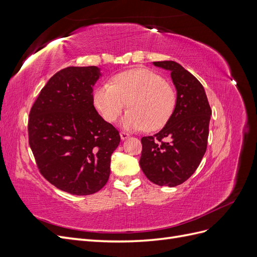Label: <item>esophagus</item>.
<instances>
[{"label": "esophagus", "mask_w": 257, "mask_h": 257, "mask_svg": "<svg viewBox=\"0 0 257 257\" xmlns=\"http://www.w3.org/2000/svg\"><path fill=\"white\" fill-rule=\"evenodd\" d=\"M120 137H121L122 141H125V139H127V138L130 137V134L125 133V132H121V133H120Z\"/></svg>", "instance_id": "esophagus-1"}]
</instances>
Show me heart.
I'll return each mask as SVG.
<instances>
[{
    "instance_id": "b5f03b06",
    "label": "heart",
    "mask_w": 257,
    "mask_h": 257,
    "mask_svg": "<svg viewBox=\"0 0 257 257\" xmlns=\"http://www.w3.org/2000/svg\"><path fill=\"white\" fill-rule=\"evenodd\" d=\"M93 104L103 119L113 122L126 104L121 125L126 130H158L168 121L176 105L175 89L151 69L137 67L115 75L93 93Z\"/></svg>"
}]
</instances>
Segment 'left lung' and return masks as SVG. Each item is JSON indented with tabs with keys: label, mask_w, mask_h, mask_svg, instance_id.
<instances>
[{
	"label": "left lung",
	"mask_w": 257,
	"mask_h": 257,
	"mask_svg": "<svg viewBox=\"0 0 257 257\" xmlns=\"http://www.w3.org/2000/svg\"><path fill=\"white\" fill-rule=\"evenodd\" d=\"M153 65L170 72L177 99L165 126L142 138L139 164L151 182L173 188L195 173L205 155L211 108L203 84L180 64L160 61Z\"/></svg>",
	"instance_id": "8db88e82"
}]
</instances>
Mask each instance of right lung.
Here are the masks:
<instances>
[{
	"label": "right lung",
	"instance_id": "add662e5",
	"mask_svg": "<svg viewBox=\"0 0 257 257\" xmlns=\"http://www.w3.org/2000/svg\"><path fill=\"white\" fill-rule=\"evenodd\" d=\"M100 69L69 66L54 74L30 111L29 144L46 180L73 195L107 183L120 135L93 105Z\"/></svg>",
	"mask_w": 257,
	"mask_h": 257
}]
</instances>
